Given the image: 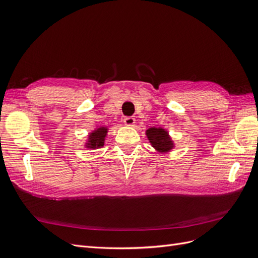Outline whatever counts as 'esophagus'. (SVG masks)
I'll return each mask as SVG.
<instances>
[{
    "label": "esophagus",
    "instance_id": "obj_1",
    "mask_svg": "<svg viewBox=\"0 0 258 258\" xmlns=\"http://www.w3.org/2000/svg\"><path fill=\"white\" fill-rule=\"evenodd\" d=\"M123 122L126 126H134L136 123V118L134 116H127L123 118Z\"/></svg>",
    "mask_w": 258,
    "mask_h": 258
}]
</instances>
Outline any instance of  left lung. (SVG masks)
Segmentation results:
<instances>
[{"label": "left lung", "instance_id": "8db88e82", "mask_svg": "<svg viewBox=\"0 0 258 258\" xmlns=\"http://www.w3.org/2000/svg\"><path fill=\"white\" fill-rule=\"evenodd\" d=\"M146 136L152 146L159 153H167L174 146L172 140L168 135V131L162 128H150L146 130Z\"/></svg>", "mask_w": 258, "mask_h": 258}]
</instances>
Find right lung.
<instances>
[{
    "mask_svg": "<svg viewBox=\"0 0 258 258\" xmlns=\"http://www.w3.org/2000/svg\"><path fill=\"white\" fill-rule=\"evenodd\" d=\"M107 134L106 127H100L92 131L88 137V142L86 143L87 148H99L104 145V140Z\"/></svg>",
    "mask_w": 258,
    "mask_h": 258,
    "instance_id": "1",
    "label": "right lung"
}]
</instances>
